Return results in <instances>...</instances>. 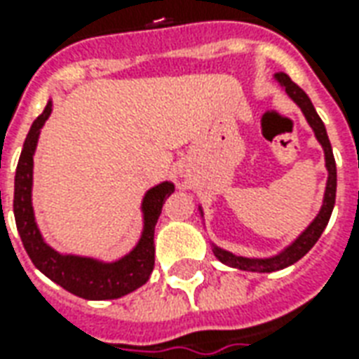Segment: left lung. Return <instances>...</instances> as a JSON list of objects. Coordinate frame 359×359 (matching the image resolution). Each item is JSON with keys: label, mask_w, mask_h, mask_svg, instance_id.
I'll use <instances>...</instances> for the list:
<instances>
[{"label": "left lung", "mask_w": 359, "mask_h": 359, "mask_svg": "<svg viewBox=\"0 0 359 359\" xmlns=\"http://www.w3.org/2000/svg\"><path fill=\"white\" fill-rule=\"evenodd\" d=\"M277 81L285 86L286 94L292 97L294 102L298 103L304 111V115L308 118V123L311 125V128L316 130L317 140L321 142V146L325 149V159H327V169H329V180H327V190H325V202L323 208L319 211V215L316 217V221L302 233V236L298 241L294 242L290 248H286L280 256L271 257V259H250V257H241L234 256L231 252H225L221 248H213V254L217 257L219 262L231 265V267H236V269L244 271H259V273H271V271L285 269L288 265L296 264L300 257H304L308 254L309 250L313 248V244L319 241V236L325 231V226L331 219L332 208H334V198H337V163H334V156H332L331 142H329V136H327V130H325L323 121L317 115L313 103L308 97V94L296 84V82L290 81V76L286 73H277Z\"/></svg>", "instance_id": "8db88e82"}]
</instances>
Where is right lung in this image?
<instances>
[{"label": "right lung", "mask_w": 359, "mask_h": 359, "mask_svg": "<svg viewBox=\"0 0 359 359\" xmlns=\"http://www.w3.org/2000/svg\"><path fill=\"white\" fill-rule=\"evenodd\" d=\"M51 102H48L42 115H38L30 133H28L22 151H20L17 175H15V198H13V211L19 229L20 241L32 259V264L42 271L43 275L53 283L63 286L74 296L84 300H113L125 294L140 288L151 275L156 264V246H154V231L163 210L165 200L172 194L171 182H163L151 188L144 198V215L146 225L138 246L115 264H97L94 259L74 256H61L51 250L40 236L36 226L34 211L30 202L32 190V156H34L36 142L40 128L50 117Z\"/></svg>", "instance_id": "add662e5"}]
</instances>
